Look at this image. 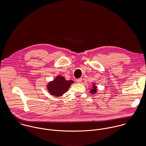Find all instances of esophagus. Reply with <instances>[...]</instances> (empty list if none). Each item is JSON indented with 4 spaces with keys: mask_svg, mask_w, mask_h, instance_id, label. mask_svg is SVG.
<instances>
[{
    "mask_svg": "<svg viewBox=\"0 0 146 146\" xmlns=\"http://www.w3.org/2000/svg\"><path fill=\"white\" fill-rule=\"evenodd\" d=\"M82 81V78H79V79H76V82L78 83H80Z\"/></svg>",
    "mask_w": 146,
    "mask_h": 146,
    "instance_id": "obj_1",
    "label": "esophagus"
}]
</instances>
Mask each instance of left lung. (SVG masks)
Segmentation results:
<instances>
[{
    "mask_svg": "<svg viewBox=\"0 0 146 146\" xmlns=\"http://www.w3.org/2000/svg\"><path fill=\"white\" fill-rule=\"evenodd\" d=\"M97 86H96V84L94 83L92 84V88L90 90V93L92 94H95L97 93Z\"/></svg>",
    "mask_w": 146,
    "mask_h": 146,
    "instance_id": "1",
    "label": "left lung"
}]
</instances>
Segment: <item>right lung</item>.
<instances>
[{"label":"right lung","mask_w":146,"mask_h":146,"mask_svg":"<svg viewBox=\"0 0 146 146\" xmlns=\"http://www.w3.org/2000/svg\"><path fill=\"white\" fill-rule=\"evenodd\" d=\"M73 80H67L62 76H57L53 81L49 82L46 85L49 93L55 97H61L67 92Z\"/></svg>","instance_id":"1"}]
</instances>
